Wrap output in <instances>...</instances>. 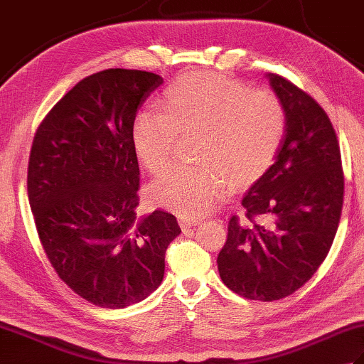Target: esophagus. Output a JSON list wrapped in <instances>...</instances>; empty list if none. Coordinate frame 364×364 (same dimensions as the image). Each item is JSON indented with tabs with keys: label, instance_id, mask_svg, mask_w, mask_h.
I'll use <instances>...</instances> for the list:
<instances>
[{
	"label": "esophagus",
	"instance_id": "obj_1",
	"mask_svg": "<svg viewBox=\"0 0 364 364\" xmlns=\"http://www.w3.org/2000/svg\"><path fill=\"white\" fill-rule=\"evenodd\" d=\"M178 222H180V227L183 230H189V228H194L196 225H198L200 219L189 218V215H178Z\"/></svg>",
	"mask_w": 364,
	"mask_h": 364
}]
</instances>
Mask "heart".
Listing matches in <instances>:
<instances>
[{"label": "heart", "mask_w": 364, "mask_h": 364, "mask_svg": "<svg viewBox=\"0 0 364 364\" xmlns=\"http://www.w3.org/2000/svg\"><path fill=\"white\" fill-rule=\"evenodd\" d=\"M200 133L194 166L176 167L149 188L151 202L198 218L219 205L228 186L259 180L275 164L288 133V109L269 89L219 73H186L167 89L166 106L137 114L133 144L151 173L172 164L180 136Z\"/></svg>", "instance_id": "1"}]
</instances>
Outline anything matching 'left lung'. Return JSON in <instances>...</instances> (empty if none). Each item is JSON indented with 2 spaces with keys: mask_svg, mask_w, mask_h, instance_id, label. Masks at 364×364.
Here are the masks:
<instances>
[{
  "mask_svg": "<svg viewBox=\"0 0 364 364\" xmlns=\"http://www.w3.org/2000/svg\"><path fill=\"white\" fill-rule=\"evenodd\" d=\"M288 109L275 164L252 184L231 215L218 257L222 282L250 300L272 301L301 288L326 259L341 219L344 173L335 128L316 100L269 73Z\"/></svg>",
  "mask_w": 364,
  "mask_h": 364,
  "instance_id": "left-lung-1",
  "label": "left lung"
}]
</instances>
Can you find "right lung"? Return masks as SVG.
<instances>
[{"instance_id":"right-lung-1","label":"right lung","mask_w":364,"mask_h":364,"mask_svg":"<svg viewBox=\"0 0 364 364\" xmlns=\"http://www.w3.org/2000/svg\"><path fill=\"white\" fill-rule=\"evenodd\" d=\"M162 84L156 73L109 68L87 76L38 125L28 198L38 239L60 280L97 306L125 308L164 277L173 214L137 218L136 112Z\"/></svg>"}]
</instances>
